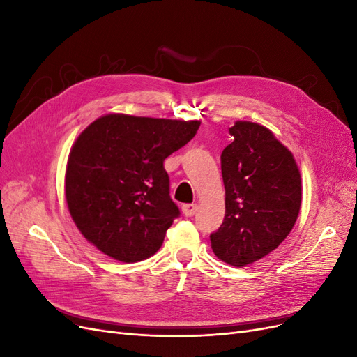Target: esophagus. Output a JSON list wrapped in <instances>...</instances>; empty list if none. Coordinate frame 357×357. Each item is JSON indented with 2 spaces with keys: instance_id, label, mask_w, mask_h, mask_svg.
Instances as JSON below:
<instances>
[{
  "instance_id": "obj_1",
  "label": "esophagus",
  "mask_w": 357,
  "mask_h": 357,
  "mask_svg": "<svg viewBox=\"0 0 357 357\" xmlns=\"http://www.w3.org/2000/svg\"><path fill=\"white\" fill-rule=\"evenodd\" d=\"M197 208H198L197 204H185L181 207V211L186 215V218H192V215L197 213Z\"/></svg>"
}]
</instances>
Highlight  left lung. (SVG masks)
Masks as SVG:
<instances>
[{
	"instance_id": "obj_1",
	"label": "left lung",
	"mask_w": 357,
	"mask_h": 357,
	"mask_svg": "<svg viewBox=\"0 0 357 357\" xmlns=\"http://www.w3.org/2000/svg\"><path fill=\"white\" fill-rule=\"evenodd\" d=\"M220 156L225 219L210 235L220 261L243 268L282 244L301 210L302 181L294 153L264 125L236 121Z\"/></svg>"
}]
</instances>
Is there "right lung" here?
Wrapping results in <instances>:
<instances>
[{
	"label": "right lung",
	"instance_id": "right-lung-1",
	"mask_svg": "<svg viewBox=\"0 0 357 357\" xmlns=\"http://www.w3.org/2000/svg\"><path fill=\"white\" fill-rule=\"evenodd\" d=\"M199 121L104 114L75 139L66 199L82 235L104 255L132 264L153 256L180 214L164 160L195 137Z\"/></svg>",
	"mask_w": 357,
	"mask_h": 357
}]
</instances>
